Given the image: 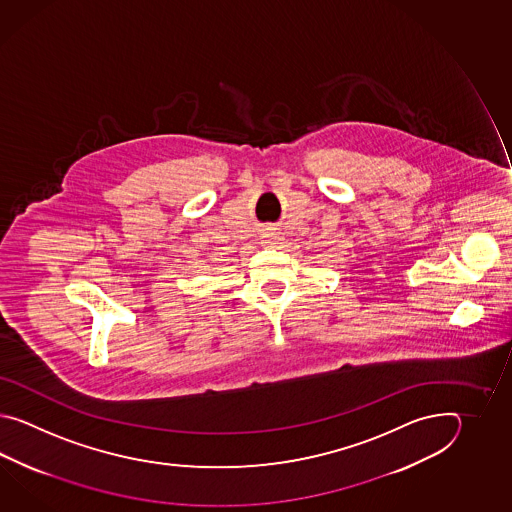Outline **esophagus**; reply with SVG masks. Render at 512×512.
<instances>
[{
	"label": "esophagus",
	"instance_id": "34e87169",
	"mask_svg": "<svg viewBox=\"0 0 512 512\" xmlns=\"http://www.w3.org/2000/svg\"><path fill=\"white\" fill-rule=\"evenodd\" d=\"M263 241H265V243H269V245H272V243H278V241H282V238H280L276 232H267V234L263 236Z\"/></svg>",
	"mask_w": 512,
	"mask_h": 512
}]
</instances>
